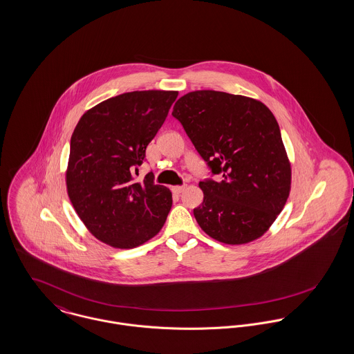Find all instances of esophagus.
<instances>
[{
    "instance_id": "obj_1",
    "label": "esophagus",
    "mask_w": 354,
    "mask_h": 354,
    "mask_svg": "<svg viewBox=\"0 0 354 354\" xmlns=\"http://www.w3.org/2000/svg\"><path fill=\"white\" fill-rule=\"evenodd\" d=\"M186 189H187V186H174V187H172V192L180 194V192H183Z\"/></svg>"
}]
</instances>
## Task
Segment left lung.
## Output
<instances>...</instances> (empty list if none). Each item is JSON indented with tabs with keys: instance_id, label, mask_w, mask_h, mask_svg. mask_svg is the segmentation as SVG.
Wrapping results in <instances>:
<instances>
[{
	"instance_id": "obj_1",
	"label": "left lung",
	"mask_w": 354,
	"mask_h": 354,
	"mask_svg": "<svg viewBox=\"0 0 354 354\" xmlns=\"http://www.w3.org/2000/svg\"><path fill=\"white\" fill-rule=\"evenodd\" d=\"M195 149L221 180H203L194 209L201 229L219 243L248 244L281 213L291 190L279 124L263 102L216 90L180 97L172 110Z\"/></svg>"
}]
</instances>
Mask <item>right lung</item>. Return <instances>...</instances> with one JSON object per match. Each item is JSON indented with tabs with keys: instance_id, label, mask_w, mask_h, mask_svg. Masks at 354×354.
Masks as SVG:
<instances>
[{
	"instance_id": "1",
	"label": "right lung",
	"mask_w": 354,
	"mask_h": 354,
	"mask_svg": "<svg viewBox=\"0 0 354 354\" xmlns=\"http://www.w3.org/2000/svg\"><path fill=\"white\" fill-rule=\"evenodd\" d=\"M178 91L124 93L87 110L78 121L66 171L67 194L78 217L100 241L132 249L155 237L172 206L169 189L133 169L162 128Z\"/></svg>"
}]
</instances>
